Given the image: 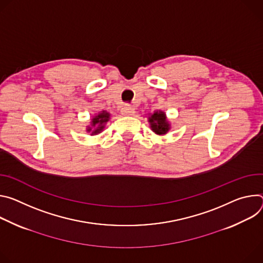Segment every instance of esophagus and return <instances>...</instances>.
<instances>
[{"instance_id": "obj_1", "label": "esophagus", "mask_w": 263, "mask_h": 263, "mask_svg": "<svg viewBox=\"0 0 263 263\" xmlns=\"http://www.w3.org/2000/svg\"><path fill=\"white\" fill-rule=\"evenodd\" d=\"M122 115L124 116H133L135 114V108L132 106V105H125L123 108H122Z\"/></svg>"}]
</instances>
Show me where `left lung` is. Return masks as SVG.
<instances>
[{
    "instance_id": "obj_1",
    "label": "left lung",
    "mask_w": 263,
    "mask_h": 263,
    "mask_svg": "<svg viewBox=\"0 0 263 263\" xmlns=\"http://www.w3.org/2000/svg\"><path fill=\"white\" fill-rule=\"evenodd\" d=\"M147 119L149 122V127L156 135L164 136L171 128V123L167 118L166 112L163 110L159 109L155 110L153 114H148Z\"/></svg>"
}]
</instances>
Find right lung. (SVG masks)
<instances>
[{
	"label": "right lung",
	"instance_id": "right-lung-1",
	"mask_svg": "<svg viewBox=\"0 0 263 263\" xmlns=\"http://www.w3.org/2000/svg\"><path fill=\"white\" fill-rule=\"evenodd\" d=\"M110 119V114L106 110H101L98 114H95L94 116L91 117L90 119V124L86 125V133H90L91 136H96L99 135L100 133L103 132L105 124L109 121Z\"/></svg>",
	"mask_w": 263,
	"mask_h": 263
}]
</instances>
